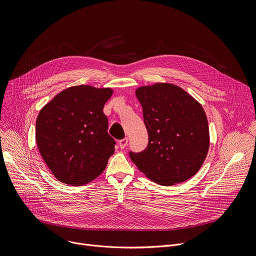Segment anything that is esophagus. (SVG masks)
I'll list each match as a JSON object with an SVG mask.
<instances>
[{
  "mask_svg": "<svg viewBox=\"0 0 256 256\" xmlns=\"http://www.w3.org/2000/svg\"><path fill=\"white\" fill-rule=\"evenodd\" d=\"M128 138H124L120 140L118 142V144H120V147L122 149H124V148L126 147V144H128Z\"/></svg>",
  "mask_w": 256,
  "mask_h": 256,
  "instance_id": "34e87169",
  "label": "esophagus"
}]
</instances>
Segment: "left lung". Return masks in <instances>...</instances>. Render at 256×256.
<instances>
[{
	"label": "left lung",
	"mask_w": 256,
	"mask_h": 256,
	"mask_svg": "<svg viewBox=\"0 0 256 256\" xmlns=\"http://www.w3.org/2000/svg\"><path fill=\"white\" fill-rule=\"evenodd\" d=\"M149 134L147 148L130 152L138 169L164 186L184 182L200 169L210 147L202 106L182 88L155 83L136 90Z\"/></svg>",
	"instance_id": "left-lung-1"
}]
</instances>
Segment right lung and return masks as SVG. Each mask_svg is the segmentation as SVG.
Masks as SVG:
<instances>
[{
    "label": "right lung",
    "instance_id": "add662e5",
    "mask_svg": "<svg viewBox=\"0 0 256 256\" xmlns=\"http://www.w3.org/2000/svg\"><path fill=\"white\" fill-rule=\"evenodd\" d=\"M112 88L68 87L46 104L36 120L40 153L54 175L68 186H84L99 176L114 153L103 114Z\"/></svg>",
    "mask_w": 256,
    "mask_h": 256
}]
</instances>
